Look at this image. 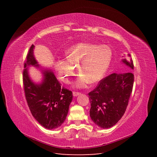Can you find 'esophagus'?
Instances as JSON below:
<instances>
[{"label": "esophagus", "instance_id": "34e87169", "mask_svg": "<svg viewBox=\"0 0 157 157\" xmlns=\"http://www.w3.org/2000/svg\"><path fill=\"white\" fill-rule=\"evenodd\" d=\"M80 93L78 92H73V96H78V95H80Z\"/></svg>", "mask_w": 157, "mask_h": 157}]
</instances>
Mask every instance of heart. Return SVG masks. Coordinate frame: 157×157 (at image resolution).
I'll return each mask as SVG.
<instances>
[{
	"label": "heart",
	"instance_id": "obj_1",
	"mask_svg": "<svg viewBox=\"0 0 157 157\" xmlns=\"http://www.w3.org/2000/svg\"><path fill=\"white\" fill-rule=\"evenodd\" d=\"M67 61H59L56 64L60 78L68 82L75 72L74 65H78L80 73L75 86L82 88L88 82H99L105 75L112 59V51L107 46L92 43L75 44L65 53Z\"/></svg>",
	"mask_w": 157,
	"mask_h": 157
}]
</instances>
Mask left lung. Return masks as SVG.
<instances>
[{
  "label": "left lung",
  "instance_id": "8db88e82",
  "mask_svg": "<svg viewBox=\"0 0 157 157\" xmlns=\"http://www.w3.org/2000/svg\"><path fill=\"white\" fill-rule=\"evenodd\" d=\"M128 56L131 58L130 54ZM122 61L134 69L132 58ZM134 80L132 73H113L101 79L96 88L89 92L90 116L95 124L101 128H109L117 124L126 111Z\"/></svg>",
  "mask_w": 157,
  "mask_h": 157
}]
</instances>
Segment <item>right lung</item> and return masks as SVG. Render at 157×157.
I'll return each instance as SVG.
<instances>
[{
  "instance_id": "1",
  "label": "right lung",
  "mask_w": 157,
  "mask_h": 157,
  "mask_svg": "<svg viewBox=\"0 0 157 157\" xmlns=\"http://www.w3.org/2000/svg\"><path fill=\"white\" fill-rule=\"evenodd\" d=\"M31 45L27 55L23 72V82L27 105L31 113L40 124L46 129H54L63 124L67 117L73 99V93L63 87L51 70H43V80L37 84L31 80L28 66L39 68Z\"/></svg>"
}]
</instances>
